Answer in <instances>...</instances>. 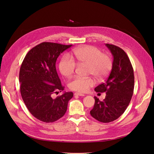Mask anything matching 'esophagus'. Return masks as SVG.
<instances>
[{
  "label": "esophagus",
  "instance_id": "34e87169",
  "mask_svg": "<svg viewBox=\"0 0 154 154\" xmlns=\"http://www.w3.org/2000/svg\"><path fill=\"white\" fill-rule=\"evenodd\" d=\"M75 96H85V94H81L79 92H76L75 93Z\"/></svg>",
  "mask_w": 154,
  "mask_h": 154
}]
</instances>
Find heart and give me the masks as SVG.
Instances as JSON below:
<instances>
[{
  "mask_svg": "<svg viewBox=\"0 0 154 154\" xmlns=\"http://www.w3.org/2000/svg\"><path fill=\"white\" fill-rule=\"evenodd\" d=\"M73 55L77 63L80 66H88V74L93 75L98 80H103L110 73L113 66L111 57L102 54L97 47L92 45H85L76 48ZM76 68V64L73 59L64 56L59 64L60 72L65 77L72 76ZM94 82L91 78H81L76 77L69 83L71 90L79 92H86L93 86Z\"/></svg>",
  "mask_w": 154,
  "mask_h": 154,
  "instance_id": "obj_1",
  "label": "heart"
}]
</instances>
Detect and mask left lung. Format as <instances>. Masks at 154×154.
I'll return each mask as SVG.
<instances>
[{
  "instance_id": "8db88e82",
  "label": "left lung",
  "mask_w": 154,
  "mask_h": 154,
  "mask_svg": "<svg viewBox=\"0 0 154 154\" xmlns=\"http://www.w3.org/2000/svg\"><path fill=\"white\" fill-rule=\"evenodd\" d=\"M113 57L111 73L105 81L95 88L97 92H106L103 100L94 97L95 103L91 116L102 123H109L119 118L126 110L134 91V76L132 65L120 47L106 44Z\"/></svg>"
}]
</instances>
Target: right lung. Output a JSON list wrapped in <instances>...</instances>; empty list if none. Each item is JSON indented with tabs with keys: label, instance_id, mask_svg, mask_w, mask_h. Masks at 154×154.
Here are the masks:
<instances>
[{
	"label": "right lung",
	"instance_id": "obj_1",
	"mask_svg": "<svg viewBox=\"0 0 154 154\" xmlns=\"http://www.w3.org/2000/svg\"><path fill=\"white\" fill-rule=\"evenodd\" d=\"M72 45L42 42L28 52L21 63L19 81L22 99L32 116L43 122L60 119L73 97L72 92H65L52 97L53 94L64 90L56 70L57 59Z\"/></svg>",
	"mask_w": 154,
	"mask_h": 154
}]
</instances>
